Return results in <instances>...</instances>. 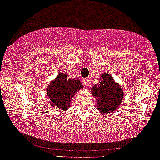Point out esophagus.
<instances>
[{
  "mask_svg": "<svg viewBox=\"0 0 160 160\" xmlns=\"http://www.w3.org/2000/svg\"><path fill=\"white\" fill-rule=\"evenodd\" d=\"M83 84L86 87L89 86V80H88V79H83Z\"/></svg>",
  "mask_w": 160,
  "mask_h": 160,
  "instance_id": "1",
  "label": "esophagus"
}]
</instances>
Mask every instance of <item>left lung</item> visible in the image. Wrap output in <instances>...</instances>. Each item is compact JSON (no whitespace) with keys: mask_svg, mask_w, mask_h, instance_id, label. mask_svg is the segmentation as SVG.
<instances>
[{"mask_svg":"<svg viewBox=\"0 0 160 160\" xmlns=\"http://www.w3.org/2000/svg\"><path fill=\"white\" fill-rule=\"evenodd\" d=\"M101 82L92 87V95L97 102V108L103 114H109L119 108L124 98V91L120 84L109 73L101 75Z\"/></svg>","mask_w":160,"mask_h":160,"instance_id":"8db88e82","label":"left lung"}]
</instances>
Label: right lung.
I'll list each match as a JSON object with an SVG mask.
<instances>
[{
  "instance_id": "1",
  "label": "right lung",
  "mask_w": 160,
  "mask_h": 160,
  "mask_svg": "<svg viewBox=\"0 0 160 160\" xmlns=\"http://www.w3.org/2000/svg\"><path fill=\"white\" fill-rule=\"evenodd\" d=\"M83 88L80 80L69 78L67 74L59 72L46 88V93L52 107L67 111L75 93Z\"/></svg>"
}]
</instances>
